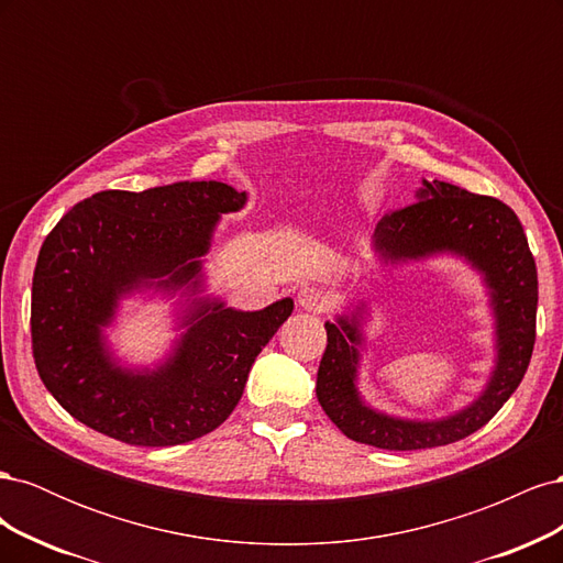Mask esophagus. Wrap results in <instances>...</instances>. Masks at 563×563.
Segmentation results:
<instances>
[{
	"label": "esophagus",
	"instance_id": "1",
	"mask_svg": "<svg viewBox=\"0 0 563 563\" xmlns=\"http://www.w3.org/2000/svg\"><path fill=\"white\" fill-rule=\"evenodd\" d=\"M298 305L308 312H323L329 308V296L314 286H305L298 291Z\"/></svg>",
	"mask_w": 563,
	"mask_h": 563
}]
</instances>
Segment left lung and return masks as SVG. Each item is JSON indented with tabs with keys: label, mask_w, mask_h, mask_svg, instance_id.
Here are the masks:
<instances>
[{
	"label": "left lung",
	"mask_w": 563,
	"mask_h": 563,
	"mask_svg": "<svg viewBox=\"0 0 563 563\" xmlns=\"http://www.w3.org/2000/svg\"><path fill=\"white\" fill-rule=\"evenodd\" d=\"M376 246L387 258H420L455 251L484 269L498 314L500 360L484 395L463 413L439 422L391 420L366 408L354 389L360 340L354 323H327V350L317 373V399L338 430L352 441L385 451L446 446L476 432L512 397L536 345L538 269L517 213L496 197L463 187L424 183L418 201L387 211L376 228Z\"/></svg>",
	"instance_id": "1"
}]
</instances>
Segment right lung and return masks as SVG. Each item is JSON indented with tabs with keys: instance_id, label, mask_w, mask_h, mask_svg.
<instances>
[{
	"instance_id": "1",
	"label": "right lung",
	"mask_w": 563,
	"mask_h": 563,
	"mask_svg": "<svg viewBox=\"0 0 563 563\" xmlns=\"http://www.w3.org/2000/svg\"><path fill=\"white\" fill-rule=\"evenodd\" d=\"M242 203L244 192L216 180L103 190L46 234L32 277V356L67 413L131 446L185 444L230 418L255 356L294 312L291 298L261 312L201 305L174 362L152 376L114 368L100 327L141 282H190L218 216Z\"/></svg>"
}]
</instances>
